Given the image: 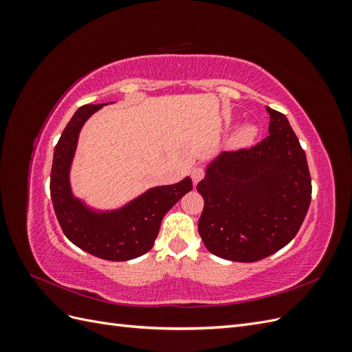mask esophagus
Returning <instances> with one entry per match:
<instances>
[{
  "label": "esophagus",
  "mask_w": 352,
  "mask_h": 352,
  "mask_svg": "<svg viewBox=\"0 0 352 352\" xmlns=\"http://www.w3.org/2000/svg\"><path fill=\"white\" fill-rule=\"evenodd\" d=\"M204 176H206V170L202 167H194L192 172H190V177H192L194 185H197Z\"/></svg>",
  "instance_id": "obj_1"
}]
</instances>
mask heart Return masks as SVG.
Here are the masks:
<instances>
[{
    "mask_svg": "<svg viewBox=\"0 0 352 352\" xmlns=\"http://www.w3.org/2000/svg\"><path fill=\"white\" fill-rule=\"evenodd\" d=\"M255 135H257V127L252 126V124H245L235 133V136H233L232 142H233V145H236V146L250 145L254 141Z\"/></svg>",
    "mask_w": 352,
    "mask_h": 352,
    "instance_id": "heart-1",
    "label": "heart"
}]
</instances>
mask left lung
<instances>
[{"mask_svg":"<svg viewBox=\"0 0 352 352\" xmlns=\"http://www.w3.org/2000/svg\"><path fill=\"white\" fill-rule=\"evenodd\" d=\"M269 136L251 148L221 153L197 185L198 221L207 250L252 263L278 252L300 230L311 201L305 153L286 116L267 107Z\"/></svg>","mask_w":352,"mask_h":352,"instance_id":"obj_1","label":"left lung"}]
</instances>
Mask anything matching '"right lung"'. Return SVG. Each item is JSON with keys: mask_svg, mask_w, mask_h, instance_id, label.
<instances>
[{"mask_svg": "<svg viewBox=\"0 0 352 352\" xmlns=\"http://www.w3.org/2000/svg\"><path fill=\"white\" fill-rule=\"evenodd\" d=\"M104 104H88L73 114L56 145L51 168V199L60 226L80 250L109 261H126L150 251L166 212L189 190L192 180L155 186L119 210L95 211L70 188V166L82 126Z\"/></svg>", "mask_w": 352, "mask_h": 352, "instance_id": "obj_1", "label": "right lung"}]
</instances>
